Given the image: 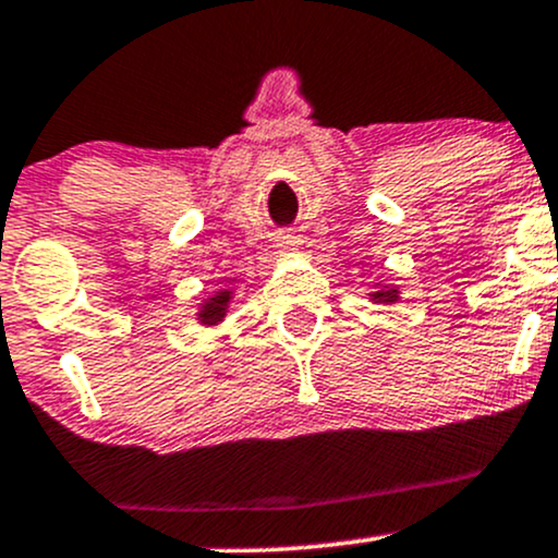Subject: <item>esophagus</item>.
<instances>
[{
	"mask_svg": "<svg viewBox=\"0 0 558 558\" xmlns=\"http://www.w3.org/2000/svg\"><path fill=\"white\" fill-rule=\"evenodd\" d=\"M295 247H298V242H295V239H292V236H284V239H281V242H279L281 253H290V250H295Z\"/></svg>",
	"mask_w": 558,
	"mask_h": 558,
	"instance_id": "1",
	"label": "esophagus"
}]
</instances>
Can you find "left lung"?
<instances>
[{
    "label": "left lung",
    "instance_id": "1",
    "mask_svg": "<svg viewBox=\"0 0 558 558\" xmlns=\"http://www.w3.org/2000/svg\"><path fill=\"white\" fill-rule=\"evenodd\" d=\"M375 303H397L399 301V290L397 287H386V290L373 292Z\"/></svg>",
    "mask_w": 558,
    "mask_h": 558
}]
</instances>
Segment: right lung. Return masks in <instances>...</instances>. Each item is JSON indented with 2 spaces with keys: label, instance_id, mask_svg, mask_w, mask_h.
I'll list each match as a JSON object with an SVG mask.
<instances>
[{
  "label": "right lung",
  "instance_id": "obj_1",
  "mask_svg": "<svg viewBox=\"0 0 558 558\" xmlns=\"http://www.w3.org/2000/svg\"><path fill=\"white\" fill-rule=\"evenodd\" d=\"M229 303H231V292H218V295H213L209 301L202 303V311H199V322L202 325L213 327V325H220L226 316V311H229Z\"/></svg>",
  "mask_w": 558,
  "mask_h": 558
}]
</instances>
